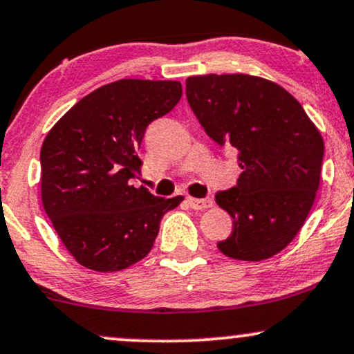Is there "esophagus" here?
<instances>
[{"label":"esophagus","mask_w":354,"mask_h":354,"mask_svg":"<svg viewBox=\"0 0 354 354\" xmlns=\"http://www.w3.org/2000/svg\"><path fill=\"white\" fill-rule=\"evenodd\" d=\"M188 204H189L191 209L203 211V209H207V207L212 206V199H211V198H203V199L188 198Z\"/></svg>","instance_id":"obj_1"}]
</instances>
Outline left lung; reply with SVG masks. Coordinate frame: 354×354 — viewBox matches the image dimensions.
Wrapping results in <instances>:
<instances>
[{
  "label": "left lung",
  "mask_w": 354,
  "mask_h": 354,
  "mask_svg": "<svg viewBox=\"0 0 354 354\" xmlns=\"http://www.w3.org/2000/svg\"><path fill=\"white\" fill-rule=\"evenodd\" d=\"M186 99L204 131L237 150L242 173L216 203L234 219L219 250L263 261L299 234L320 186L323 138L285 88L245 74L186 79Z\"/></svg>",
  "instance_id": "left-lung-1"
}]
</instances>
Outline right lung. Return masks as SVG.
<instances>
[{
  "mask_svg": "<svg viewBox=\"0 0 354 354\" xmlns=\"http://www.w3.org/2000/svg\"><path fill=\"white\" fill-rule=\"evenodd\" d=\"M181 95L176 80H117L79 100L46 136L42 204L80 266L117 272L142 261L163 216L183 201L129 185L140 173L145 130Z\"/></svg>",
  "mask_w": 354,
  "mask_h": 354,
  "instance_id": "1",
  "label": "right lung"
}]
</instances>
